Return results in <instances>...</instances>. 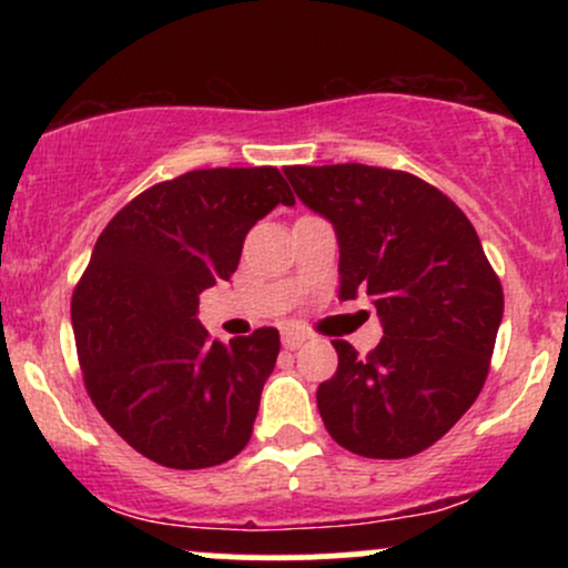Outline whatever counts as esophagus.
<instances>
[{
    "label": "esophagus",
    "mask_w": 568,
    "mask_h": 568,
    "mask_svg": "<svg viewBox=\"0 0 568 568\" xmlns=\"http://www.w3.org/2000/svg\"><path fill=\"white\" fill-rule=\"evenodd\" d=\"M306 338H310V334H306V331H298V328H285V331H283V347H288V349H298V347H302V344L306 342Z\"/></svg>",
    "instance_id": "1"
}]
</instances>
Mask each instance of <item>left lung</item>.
I'll return each mask as SVG.
<instances>
[{
  "label": "left lung",
  "instance_id": "8db88e82",
  "mask_svg": "<svg viewBox=\"0 0 568 568\" xmlns=\"http://www.w3.org/2000/svg\"><path fill=\"white\" fill-rule=\"evenodd\" d=\"M338 240V298L371 296L382 342L366 357L334 338L338 368L317 387L323 425L368 459H406L440 440L488 376L505 310L470 219L403 171L293 165L283 171Z\"/></svg>",
  "mask_w": 568,
  "mask_h": 568
}]
</instances>
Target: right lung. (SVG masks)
I'll return each mask as SVG.
<instances>
[{
  "label": "right lung",
  "instance_id": "right-lung-1",
  "mask_svg": "<svg viewBox=\"0 0 568 568\" xmlns=\"http://www.w3.org/2000/svg\"><path fill=\"white\" fill-rule=\"evenodd\" d=\"M277 168H211L154 184L101 232L71 296L90 400L122 440L173 470L247 446L280 334L211 342L200 293L237 270L245 234L293 205Z\"/></svg>",
  "mask_w": 568,
  "mask_h": 568
}]
</instances>
